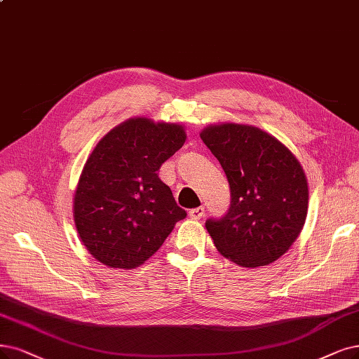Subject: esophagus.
Masks as SVG:
<instances>
[{
  "mask_svg": "<svg viewBox=\"0 0 359 359\" xmlns=\"http://www.w3.org/2000/svg\"><path fill=\"white\" fill-rule=\"evenodd\" d=\"M204 215H205V210H204V207H196V208L189 210V217H191V219H194V220H200V219H203V217H204Z\"/></svg>",
  "mask_w": 359,
  "mask_h": 359,
  "instance_id": "esophagus-1",
  "label": "esophagus"
}]
</instances>
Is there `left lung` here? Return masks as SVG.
I'll return each mask as SVG.
<instances>
[{
    "label": "left lung",
    "mask_w": 359,
    "mask_h": 359,
    "mask_svg": "<svg viewBox=\"0 0 359 359\" xmlns=\"http://www.w3.org/2000/svg\"><path fill=\"white\" fill-rule=\"evenodd\" d=\"M200 136L231 189L226 215L205 222L216 248L243 268L278 260L297 240L308 213V182L296 156L251 126H211Z\"/></svg>",
    "instance_id": "left-lung-1"
}]
</instances>
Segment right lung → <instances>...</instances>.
<instances>
[{
    "label": "right lung",
    "mask_w": 359,
    "mask_h": 359,
    "mask_svg": "<svg viewBox=\"0 0 359 359\" xmlns=\"http://www.w3.org/2000/svg\"><path fill=\"white\" fill-rule=\"evenodd\" d=\"M184 140L182 126L133 118L96 144L74 198L76 231L96 260L109 268H137L187 217L158 177Z\"/></svg>",
    "instance_id": "1"
}]
</instances>
